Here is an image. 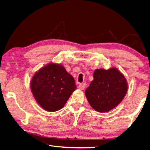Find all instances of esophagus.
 Wrapping results in <instances>:
<instances>
[{"label":"esophagus","instance_id":"34e87169","mask_svg":"<svg viewBox=\"0 0 150 150\" xmlns=\"http://www.w3.org/2000/svg\"><path fill=\"white\" fill-rule=\"evenodd\" d=\"M86 87V84L85 83H80L78 86V88L80 89V90H83Z\"/></svg>","mask_w":150,"mask_h":150}]
</instances>
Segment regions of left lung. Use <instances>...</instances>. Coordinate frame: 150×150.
<instances>
[{"label":"left lung","instance_id":"obj_1","mask_svg":"<svg viewBox=\"0 0 150 150\" xmlns=\"http://www.w3.org/2000/svg\"><path fill=\"white\" fill-rule=\"evenodd\" d=\"M93 81L85 91L91 106L98 112H107L115 108L128 91L125 77L115 68L97 69L93 73Z\"/></svg>","mask_w":150,"mask_h":150}]
</instances>
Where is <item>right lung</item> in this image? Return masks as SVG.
Returning a JSON list of instances; mask_svg holds the SVG:
<instances>
[{"label": "right lung", "instance_id": "1", "mask_svg": "<svg viewBox=\"0 0 150 150\" xmlns=\"http://www.w3.org/2000/svg\"><path fill=\"white\" fill-rule=\"evenodd\" d=\"M76 88L74 78L63 66L53 63L37 71L31 82L37 103L51 112L62 108Z\"/></svg>", "mask_w": 150, "mask_h": 150}]
</instances>
